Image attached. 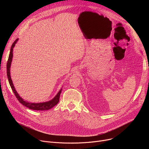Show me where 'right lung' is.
Masks as SVG:
<instances>
[{
    "instance_id": "1",
    "label": "right lung",
    "mask_w": 149,
    "mask_h": 149,
    "mask_svg": "<svg viewBox=\"0 0 149 149\" xmlns=\"http://www.w3.org/2000/svg\"><path fill=\"white\" fill-rule=\"evenodd\" d=\"M18 40H19L18 38L16 39L15 40V42H13L12 47H11L10 51L9 58H8V62H7V67H7V76H8V81H9V84L10 86V87H11L13 93L15 94L16 97L18 100V101L22 105H25V107L29 108V109L33 110H49V109H52V107H54L55 105H56L58 103V102L59 101L60 94H61V93L62 91V88H61V90L59 91V92L57 93V94L52 100H51L48 101H46V102L35 103V102H29L24 101V100L21 98L20 97V95L17 94V91H16V90L14 87L13 84L12 80L11 79V77H10V70L11 63H12V58H13V48L15 46V44L17 43V42L18 41Z\"/></svg>"
}]
</instances>
